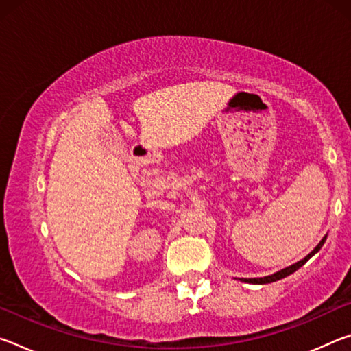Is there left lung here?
I'll return each mask as SVG.
<instances>
[{
  "label": "left lung",
  "mask_w": 351,
  "mask_h": 351,
  "mask_svg": "<svg viewBox=\"0 0 351 351\" xmlns=\"http://www.w3.org/2000/svg\"><path fill=\"white\" fill-rule=\"evenodd\" d=\"M325 240H326V235L324 237L322 240L319 241V245L313 249V251L306 255L305 258H302L300 261H297V263H294V265H291V266H288V268H283V269H280V271H277V272H274V274H271V276H266V277H257V278H241V282H245V283H254V285H266V283H272V282H277V280H280V278H285V277H288L289 274H293V272H295L297 269L299 268H302V266H304L308 260H310L314 254L316 252H319L320 251V247L324 246V243H325Z\"/></svg>",
  "instance_id": "1"
}]
</instances>
